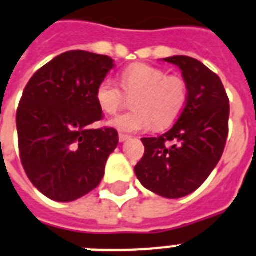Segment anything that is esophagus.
Returning a JSON list of instances; mask_svg holds the SVG:
<instances>
[{
    "label": "esophagus",
    "instance_id": "1",
    "mask_svg": "<svg viewBox=\"0 0 256 256\" xmlns=\"http://www.w3.org/2000/svg\"><path fill=\"white\" fill-rule=\"evenodd\" d=\"M130 140V136H126V134H120V142H126Z\"/></svg>",
    "mask_w": 256,
    "mask_h": 256
}]
</instances>
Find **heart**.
<instances>
[{
  "label": "heart",
  "mask_w": 256,
  "mask_h": 256,
  "mask_svg": "<svg viewBox=\"0 0 256 256\" xmlns=\"http://www.w3.org/2000/svg\"><path fill=\"white\" fill-rule=\"evenodd\" d=\"M120 83L128 95H136L132 100L136 111L118 115L110 122L120 132L149 130L153 124L164 128L181 114L188 99L184 79L168 76L161 68L132 64L122 72ZM95 100L104 114L112 115L124 104V94L112 79H103L95 91Z\"/></svg>",
  "instance_id": "1"
}]
</instances>
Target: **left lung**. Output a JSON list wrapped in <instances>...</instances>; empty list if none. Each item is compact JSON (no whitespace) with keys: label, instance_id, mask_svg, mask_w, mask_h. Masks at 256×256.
<instances>
[{"label":"left lung","instance_id":"obj_1","mask_svg":"<svg viewBox=\"0 0 256 256\" xmlns=\"http://www.w3.org/2000/svg\"><path fill=\"white\" fill-rule=\"evenodd\" d=\"M181 70L188 99L174 126L142 138L145 154L134 170L146 189L166 198L200 188L222 158L228 136L230 100L220 78L189 56L164 58Z\"/></svg>","mask_w":256,"mask_h":256}]
</instances>
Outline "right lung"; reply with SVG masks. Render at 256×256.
Masks as SVG:
<instances>
[{"label": "right lung", "instance_id": "1", "mask_svg": "<svg viewBox=\"0 0 256 256\" xmlns=\"http://www.w3.org/2000/svg\"><path fill=\"white\" fill-rule=\"evenodd\" d=\"M104 54L70 50L42 67L25 87L16 124L21 164L34 186L50 200L68 202L95 189L118 146L102 120L98 84L114 68Z\"/></svg>", "mask_w": 256, "mask_h": 256}]
</instances>
